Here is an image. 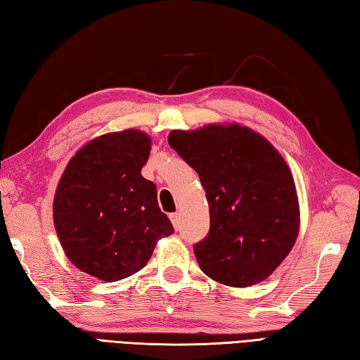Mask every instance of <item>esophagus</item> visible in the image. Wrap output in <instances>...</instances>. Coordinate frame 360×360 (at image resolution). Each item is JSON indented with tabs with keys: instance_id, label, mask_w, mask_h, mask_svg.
I'll return each instance as SVG.
<instances>
[{
	"instance_id": "34e87169",
	"label": "esophagus",
	"mask_w": 360,
	"mask_h": 360,
	"mask_svg": "<svg viewBox=\"0 0 360 360\" xmlns=\"http://www.w3.org/2000/svg\"><path fill=\"white\" fill-rule=\"evenodd\" d=\"M170 219H172L173 227L176 229V231H179V229H181V217H179V213H172Z\"/></svg>"
}]
</instances>
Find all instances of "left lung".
Instances as JSON below:
<instances>
[{
    "instance_id": "8db88e82",
    "label": "left lung",
    "mask_w": 360,
    "mask_h": 360,
    "mask_svg": "<svg viewBox=\"0 0 360 360\" xmlns=\"http://www.w3.org/2000/svg\"><path fill=\"white\" fill-rule=\"evenodd\" d=\"M168 143L200 176L209 202V233L193 246L201 271L233 288L266 280L300 229L286 160L266 137L240 124L173 129Z\"/></svg>"
}]
</instances>
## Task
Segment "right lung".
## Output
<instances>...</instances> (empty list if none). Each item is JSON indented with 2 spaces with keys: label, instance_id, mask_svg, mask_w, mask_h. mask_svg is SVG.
<instances>
[{
  "label": "right lung",
  "instance_id": "right-lung-1",
  "mask_svg": "<svg viewBox=\"0 0 360 360\" xmlns=\"http://www.w3.org/2000/svg\"><path fill=\"white\" fill-rule=\"evenodd\" d=\"M151 139L139 129L89 141L68 162L53 196V226L70 262L102 281L141 271L174 229L155 182L141 174Z\"/></svg>",
  "mask_w": 360,
  "mask_h": 360
}]
</instances>
